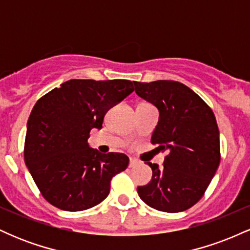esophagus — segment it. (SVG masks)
Instances as JSON below:
<instances>
[{
  "instance_id": "esophagus-1",
  "label": "esophagus",
  "mask_w": 250,
  "mask_h": 250,
  "mask_svg": "<svg viewBox=\"0 0 250 250\" xmlns=\"http://www.w3.org/2000/svg\"><path fill=\"white\" fill-rule=\"evenodd\" d=\"M139 161H137L136 159H133V157H130V162H129V167L130 168H134V167H136L137 165H139Z\"/></svg>"
}]
</instances>
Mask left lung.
Returning <instances> with one entry per match:
<instances>
[{
    "instance_id": "obj_1",
    "label": "left lung",
    "mask_w": 250,
    "mask_h": 250,
    "mask_svg": "<svg viewBox=\"0 0 250 250\" xmlns=\"http://www.w3.org/2000/svg\"><path fill=\"white\" fill-rule=\"evenodd\" d=\"M134 84L137 95L159 109L151 143L168 153L163 167L148 162L153 177L148 185L137 187V193L156 210H187L205 195L221 161L213 110L181 82L159 80Z\"/></svg>"
}]
</instances>
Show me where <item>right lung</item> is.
<instances>
[{"mask_svg": "<svg viewBox=\"0 0 250 250\" xmlns=\"http://www.w3.org/2000/svg\"><path fill=\"white\" fill-rule=\"evenodd\" d=\"M129 80H69L43 95L31 110L24 162L50 205L67 211L99 205L110 181L129 165L127 155L89 148V133L101 129L109 108L134 91Z\"/></svg>", "mask_w": 250, "mask_h": 250, "instance_id": "1", "label": "right lung"}]
</instances>
